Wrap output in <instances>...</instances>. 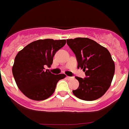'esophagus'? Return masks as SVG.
Segmentation results:
<instances>
[{
	"label": "esophagus",
	"mask_w": 129,
	"mask_h": 129,
	"mask_svg": "<svg viewBox=\"0 0 129 129\" xmlns=\"http://www.w3.org/2000/svg\"><path fill=\"white\" fill-rule=\"evenodd\" d=\"M73 77H68V76H67V79H73Z\"/></svg>",
	"instance_id": "1"
}]
</instances>
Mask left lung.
Segmentation results:
<instances>
[{"label":"left lung","mask_w":129,"mask_h":129,"mask_svg":"<svg viewBox=\"0 0 129 129\" xmlns=\"http://www.w3.org/2000/svg\"><path fill=\"white\" fill-rule=\"evenodd\" d=\"M67 44L76 56L77 68L83 69L86 77H75L79 86L73 94L86 101L95 100L110 88L115 73V63L110 52L88 38L68 39Z\"/></svg>","instance_id":"8db88e82"}]
</instances>
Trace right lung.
Listing matches in <instances>:
<instances>
[{
    "label": "right lung",
    "mask_w": 129,
    "mask_h": 129,
    "mask_svg": "<svg viewBox=\"0 0 129 129\" xmlns=\"http://www.w3.org/2000/svg\"><path fill=\"white\" fill-rule=\"evenodd\" d=\"M66 43V39H50L33 41L17 54L12 67L16 85L29 99L40 101L54 92L57 83L66 75H54L44 66H50L58 50Z\"/></svg>",
    "instance_id": "obj_1"
}]
</instances>
